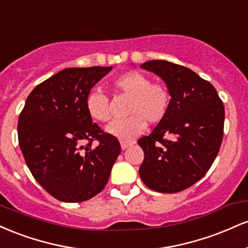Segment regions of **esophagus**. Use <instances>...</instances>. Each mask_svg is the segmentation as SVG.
Wrapping results in <instances>:
<instances>
[{
	"label": "esophagus",
	"mask_w": 248,
	"mask_h": 248,
	"mask_svg": "<svg viewBox=\"0 0 248 248\" xmlns=\"http://www.w3.org/2000/svg\"><path fill=\"white\" fill-rule=\"evenodd\" d=\"M120 143H121V148L124 150V149H126V148H128L129 146H132L133 142L132 141H121Z\"/></svg>",
	"instance_id": "obj_1"
}]
</instances>
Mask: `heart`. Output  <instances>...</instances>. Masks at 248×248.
<instances>
[{"label": "heart", "mask_w": 248, "mask_h": 248, "mask_svg": "<svg viewBox=\"0 0 248 248\" xmlns=\"http://www.w3.org/2000/svg\"><path fill=\"white\" fill-rule=\"evenodd\" d=\"M118 92L129 98L127 118L116 120L107 127V132L121 141H128L141 135L147 122L160 124L166 118L171 106V92L163 81H152L146 73L129 70L121 73L112 81ZM85 107L91 119L99 122L110 120L109 99L98 90L88 93Z\"/></svg>", "instance_id": "b5f03b06"}]
</instances>
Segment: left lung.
<instances>
[{
	"mask_svg": "<svg viewBox=\"0 0 248 248\" xmlns=\"http://www.w3.org/2000/svg\"><path fill=\"white\" fill-rule=\"evenodd\" d=\"M141 67L166 81L171 106L152 134L139 139L144 153L139 173L154 191H183L203 177L217 157L224 136V104L212 84L186 66L150 61Z\"/></svg>",
	"mask_w": 248,
	"mask_h": 248,
	"instance_id": "left-lung-1",
	"label": "left lung"
}]
</instances>
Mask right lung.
I'll return each instance as SVG.
<instances>
[{"instance_id":"obj_1","label":"right lung","mask_w":248,"mask_h":248,"mask_svg":"<svg viewBox=\"0 0 248 248\" xmlns=\"http://www.w3.org/2000/svg\"><path fill=\"white\" fill-rule=\"evenodd\" d=\"M110 70H62L31 91L19 114L18 143L25 163L58 201L78 203L98 195L120 155L118 139L93 124L85 107L92 87Z\"/></svg>"}]
</instances>
